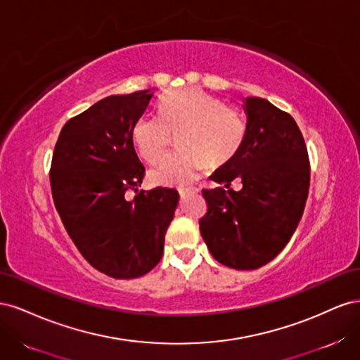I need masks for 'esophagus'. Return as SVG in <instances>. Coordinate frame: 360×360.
I'll return each instance as SVG.
<instances>
[{
	"mask_svg": "<svg viewBox=\"0 0 360 360\" xmlns=\"http://www.w3.org/2000/svg\"><path fill=\"white\" fill-rule=\"evenodd\" d=\"M179 193H180V198L184 200L188 197L189 193H198V189L197 188H186V189H179Z\"/></svg>",
	"mask_w": 360,
	"mask_h": 360,
	"instance_id": "obj_1",
	"label": "esophagus"
}]
</instances>
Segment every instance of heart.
I'll return each instance as SVG.
<instances>
[{
  "mask_svg": "<svg viewBox=\"0 0 360 360\" xmlns=\"http://www.w3.org/2000/svg\"><path fill=\"white\" fill-rule=\"evenodd\" d=\"M176 153L168 155L151 171L160 186L184 188L205 165L221 167L231 160L246 134L242 114L200 89L171 91L160 99L158 115H141L132 126L135 148L148 163L158 162L177 134Z\"/></svg>",
  "mask_w": 360,
  "mask_h": 360,
  "instance_id": "b5f03b06",
  "label": "heart"
}]
</instances>
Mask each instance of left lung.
Wrapping results in <instances>:
<instances>
[{"label": "left lung", "mask_w": 360, "mask_h": 360, "mask_svg": "<svg viewBox=\"0 0 360 360\" xmlns=\"http://www.w3.org/2000/svg\"><path fill=\"white\" fill-rule=\"evenodd\" d=\"M246 134L236 156L202 189L207 213L200 231L210 254L236 270L266 266L288 243L308 198L311 167L294 118L261 97H246ZM236 178L244 188L229 186Z\"/></svg>", "instance_id": "left-lung-1"}]
</instances>
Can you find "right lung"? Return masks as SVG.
<instances>
[{
	"mask_svg": "<svg viewBox=\"0 0 360 360\" xmlns=\"http://www.w3.org/2000/svg\"><path fill=\"white\" fill-rule=\"evenodd\" d=\"M153 96L105 97L63 126L52 155L51 189L63 225L81 255L114 279L139 278L159 263L179 204L176 189L160 186L125 198L146 176L132 126Z\"/></svg>",
	"mask_w": 360,
	"mask_h": 360,
	"instance_id": "right-lung-1",
	"label": "right lung"
}]
</instances>
